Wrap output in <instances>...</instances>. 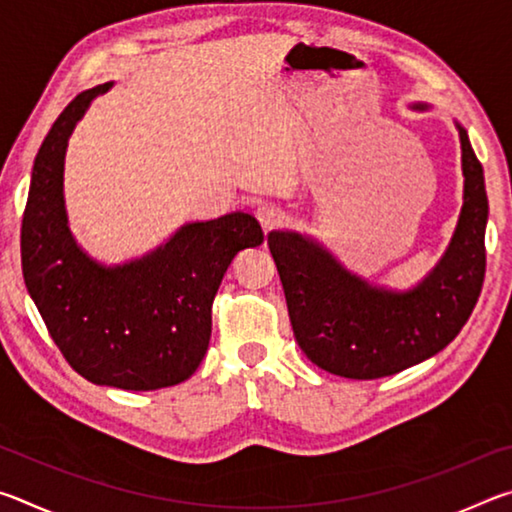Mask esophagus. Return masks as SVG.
I'll return each mask as SVG.
<instances>
[{
  "instance_id": "esophagus-1",
  "label": "esophagus",
  "mask_w": 512,
  "mask_h": 512,
  "mask_svg": "<svg viewBox=\"0 0 512 512\" xmlns=\"http://www.w3.org/2000/svg\"><path fill=\"white\" fill-rule=\"evenodd\" d=\"M255 216H257L259 225H262V228H264V232L277 228V225H280V223H282V219H284V214H282L280 210H277V207H273V205H262V207H257Z\"/></svg>"
}]
</instances>
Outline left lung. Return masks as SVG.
Listing matches in <instances>:
<instances>
[{
  "label": "left lung",
  "instance_id": "1",
  "mask_svg": "<svg viewBox=\"0 0 512 512\" xmlns=\"http://www.w3.org/2000/svg\"><path fill=\"white\" fill-rule=\"evenodd\" d=\"M409 108L429 112L433 106L418 101ZM454 124L461 140V214L445 253L413 287L366 280L305 232H268L293 336L318 368L348 379L395 375L445 350L470 318L485 275L488 196L470 137Z\"/></svg>",
  "mask_w": 512,
  "mask_h": 512
}]
</instances>
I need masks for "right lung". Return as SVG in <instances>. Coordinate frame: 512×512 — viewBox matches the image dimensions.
Listing matches in <instances>:
<instances>
[{"label": "right lung", "mask_w": 512, "mask_h": 512, "mask_svg": "<svg viewBox=\"0 0 512 512\" xmlns=\"http://www.w3.org/2000/svg\"><path fill=\"white\" fill-rule=\"evenodd\" d=\"M112 85L81 92L40 146L22 219V273L51 339L81 377L158 391L201 366L223 275L264 232L255 216L230 212L183 223L164 244L121 264L92 257L69 228L65 155L76 124Z\"/></svg>", "instance_id": "right-lung-1"}]
</instances>
